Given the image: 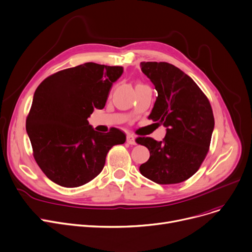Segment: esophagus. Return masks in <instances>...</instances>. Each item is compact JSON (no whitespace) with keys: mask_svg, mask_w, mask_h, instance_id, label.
<instances>
[{"mask_svg":"<svg viewBox=\"0 0 252 252\" xmlns=\"http://www.w3.org/2000/svg\"><path fill=\"white\" fill-rule=\"evenodd\" d=\"M126 140L129 144H136L135 142V137L133 136L132 134H130V133H128V134L126 135Z\"/></svg>","mask_w":252,"mask_h":252,"instance_id":"34e87169","label":"esophagus"}]
</instances>
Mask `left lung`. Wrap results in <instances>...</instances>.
<instances>
[{
  "instance_id": "obj_1",
  "label": "left lung",
  "mask_w": 252,
  "mask_h": 252,
  "mask_svg": "<svg viewBox=\"0 0 252 252\" xmlns=\"http://www.w3.org/2000/svg\"><path fill=\"white\" fill-rule=\"evenodd\" d=\"M141 71L154 83L158 97L149 119L164 125L162 141L138 137L151 157L140 173L158 184L181 183L193 176L208 155L214 114L209 98L179 68L166 62H141Z\"/></svg>"
}]
</instances>
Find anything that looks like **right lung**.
<instances>
[{"instance_id":"add662e5","label":"right lung","mask_w":252,"mask_h":252,"mask_svg":"<svg viewBox=\"0 0 252 252\" xmlns=\"http://www.w3.org/2000/svg\"><path fill=\"white\" fill-rule=\"evenodd\" d=\"M121 66L85 63L59 71L36 88L26 118V131L38 167L56 184L73 188L101 172L109 151L126 140L112 128L95 131L87 118L106 105Z\"/></svg>"}]
</instances>
